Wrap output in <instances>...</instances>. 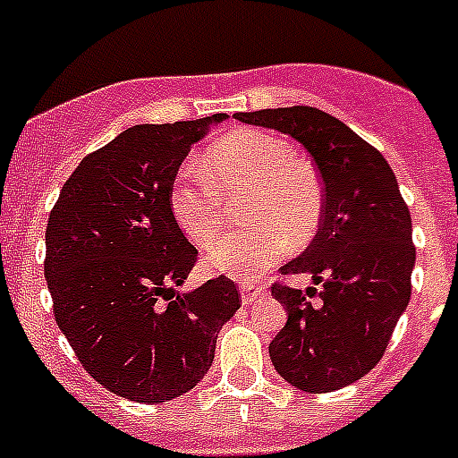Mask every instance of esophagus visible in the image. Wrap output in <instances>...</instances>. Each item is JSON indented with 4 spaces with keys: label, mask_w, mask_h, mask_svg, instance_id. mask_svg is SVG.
<instances>
[{
    "label": "esophagus",
    "mask_w": 458,
    "mask_h": 458,
    "mask_svg": "<svg viewBox=\"0 0 458 458\" xmlns=\"http://www.w3.org/2000/svg\"><path fill=\"white\" fill-rule=\"evenodd\" d=\"M261 295H264V289H261V286L252 284V282H248V284H241L242 305H252V302H257Z\"/></svg>",
    "instance_id": "obj_1"
}]
</instances>
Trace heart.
<instances>
[{
    "mask_svg": "<svg viewBox=\"0 0 458 458\" xmlns=\"http://www.w3.org/2000/svg\"><path fill=\"white\" fill-rule=\"evenodd\" d=\"M201 172L183 169L174 181L169 206L176 225L192 245L208 252L210 270L236 279L257 277L270 268L286 245H305L323 217V185L317 169L293 157L286 141L257 128H242L222 137L206 153ZM242 196L245 233L217 243L224 228V201Z\"/></svg>",
    "mask_w": 458,
    "mask_h": 458,
    "instance_id": "1",
    "label": "heart"
}]
</instances>
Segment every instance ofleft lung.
<instances>
[{"mask_svg": "<svg viewBox=\"0 0 458 458\" xmlns=\"http://www.w3.org/2000/svg\"><path fill=\"white\" fill-rule=\"evenodd\" d=\"M236 119L301 141L321 174V229L301 257L282 266V275H311L321 302H307L314 286L275 284L289 318L268 353L275 371L298 390H342L378 365L411 301V210L386 157L321 109L293 105L236 112Z\"/></svg>", "mask_w": 458, "mask_h": 458, "instance_id": "left-lung-1", "label": "left lung"}]
</instances>
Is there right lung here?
<instances>
[{
  "instance_id": "obj_1",
  "label": "right lung",
  "mask_w": 458,
  "mask_h": 458,
  "mask_svg": "<svg viewBox=\"0 0 458 458\" xmlns=\"http://www.w3.org/2000/svg\"><path fill=\"white\" fill-rule=\"evenodd\" d=\"M225 119L132 125L84 157L47 220L56 326L84 369L131 402L163 403L192 390L241 307L225 275L179 291L197 248L169 206L192 144Z\"/></svg>"
}]
</instances>
